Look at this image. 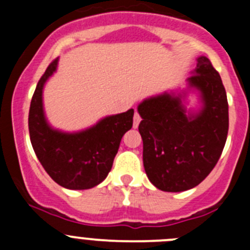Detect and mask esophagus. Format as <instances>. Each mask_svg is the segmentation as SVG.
<instances>
[{
	"label": "esophagus",
	"mask_w": 250,
	"mask_h": 250,
	"mask_svg": "<svg viewBox=\"0 0 250 250\" xmlns=\"http://www.w3.org/2000/svg\"><path fill=\"white\" fill-rule=\"evenodd\" d=\"M141 121V118H140V115L138 114V112H135V115H134V127H138L139 126V124H140Z\"/></svg>",
	"instance_id": "esophagus-1"
}]
</instances>
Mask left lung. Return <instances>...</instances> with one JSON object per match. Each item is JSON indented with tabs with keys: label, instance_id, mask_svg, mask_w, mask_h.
<instances>
[{
	"label": "left lung",
	"instance_id": "8db88e82",
	"mask_svg": "<svg viewBox=\"0 0 250 250\" xmlns=\"http://www.w3.org/2000/svg\"><path fill=\"white\" fill-rule=\"evenodd\" d=\"M191 74L187 81L200 94L198 112L187 111V92H164L138 106L145 173L163 191L199 185L219 160L228 135V100L220 75L205 56L196 59Z\"/></svg>",
	"mask_w": 250,
	"mask_h": 250
}]
</instances>
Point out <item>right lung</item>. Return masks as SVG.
<instances>
[{
    "mask_svg": "<svg viewBox=\"0 0 250 250\" xmlns=\"http://www.w3.org/2000/svg\"><path fill=\"white\" fill-rule=\"evenodd\" d=\"M59 57L46 68L34 92L28 112L31 144L46 173L61 187L72 190L91 189L111 170L121 138L132 126L134 109L101 119L77 132H63L48 125L43 112L42 90L57 68Z\"/></svg>",
    "mask_w": 250,
    "mask_h": 250,
    "instance_id": "1",
    "label": "right lung"
}]
</instances>
